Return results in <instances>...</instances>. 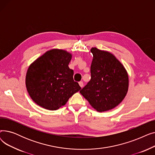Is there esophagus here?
<instances>
[{
    "instance_id": "1",
    "label": "esophagus",
    "mask_w": 155,
    "mask_h": 155,
    "mask_svg": "<svg viewBox=\"0 0 155 155\" xmlns=\"http://www.w3.org/2000/svg\"><path fill=\"white\" fill-rule=\"evenodd\" d=\"M79 85H80V86L81 87H84V82H82V81H81V82H79Z\"/></svg>"
}]
</instances>
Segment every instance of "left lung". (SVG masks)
Instances as JSON below:
<instances>
[{
    "label": "left lung",
    "mask_w": 155,
    "mask_h": 155,
    "mask_svg": "<svg viewBox=\"0 0 155 155\" xmlns=\"http://www.w3.org/2000/svg\"><path fill=\"white\" fill-rule=\"evenodd\" d=\"M91 51V79L80 92L95 110L107 111L116 107L126 95L128 75L123 65L110 53L96 48Z\"/></svg>",
    "instance_id": "1"
}]
</instances>
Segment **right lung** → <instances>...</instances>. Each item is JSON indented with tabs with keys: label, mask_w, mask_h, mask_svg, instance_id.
Instances as JSON below:
<instances>
[{
	"label": "right lung",
	"mask_w": 155,
	"mask_h": 155,
	"mask_svg": "<svg viewBox=\"0 0 155 155\" xmlns=\"http://www.w3.org/2000/svg\"><path fill=\"white\" fill-rule=\"evenodd\" d=\"M71 54L54 49L46 52L29 67L27 91L33 101L46 109L54 110L66 104L81 87L73 80L68 64Z\"/></svg>",
	"instance_id": "obj_1"
}]
</instances>
